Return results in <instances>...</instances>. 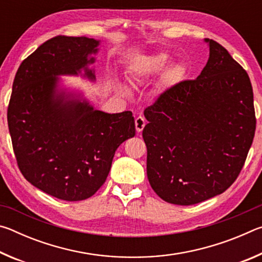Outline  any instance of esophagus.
<instances>
[{
    "mask_svg": "<svg viewBox=\"0 0 262 262\" xmlns=\"http://www.w3.org/2000/svg\"><path fill=\"white\" fill-rule=\"evenodd\" d=\"M145 126V119L143 117H137L135 119V128H136V132L137 133H141L142 130H143V128Z\"/></svg>",
    "mask_w": 262,
    "mask_h": 262,
    "instance_id": "esophagus-1",
    "label": "esophagus"
}]
</instances>
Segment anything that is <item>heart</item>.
<instances>
[{
  "label": "heart",
  "instance_id": "heart-1",
  "mask_svg": "<svg viewBox=\"0 0 262 262\" xmlns=\"http://www.w3.org/2000/svg\"><path fill=\"white\" fill-rule=\"evenodd\" d=\"M168 56L163 53H154V54L144 55L140 57L134 64L129 68L128 76L132 83L143 84L150 78L156 76L166 67ZM184 74V67L180 63H172L168 66L164 74V79L166 82H173ZM121 92H125V89L119 88Z\"/></svg>",
  "mask_w": 262,
  "mask_h": 262
}]
</instances>
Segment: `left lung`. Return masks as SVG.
Returning a JSON list of instances; mask_svg holds the SVG:
<instances>
[{
    "instance_id": "left-lung-1",
    "label": "left lung",
    "mask_w": 262,
    "mask_h": 262,
    "mask_svg": "<svg viewBox=\"0 0 262 262\" xmlns=\"http://www.w3.org/2000/svg\"><path fill=\"white\" fill-rule=\"evenodd\" d=\"M193 81L166 90L144 111L147 174L164 201L190 206L227 190L253 142V90L247 73L211 39Z\"/></svg>"
}]
</instances>
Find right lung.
Returning <instances> with one entry per match:
<instances>
[{"label": "right lung", "instance_id": "obj_1", "mask_svg": "<svg viewBox=\"0 0 262 262\" xmlns=\"http://www.w3.org/2000/svg\"><path fill=\"white\" fill-rule=\"evenodd\" d=\"M100 40L57 35L21 62L12 84L8 126L21 174L66 201L90 198L105 183L122 142L135 135L130 111L105 113L59 76L95 82ZM83 74H81V72Z\"/></svg>", "mask_w": 262, "mask_h": 262}]
</instances>
